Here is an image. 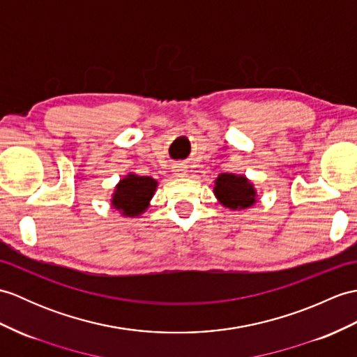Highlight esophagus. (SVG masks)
Wrapping results in <instances>:
<instances>
[{
    "mask_svg": "<svg viewBox=\"0 0 357 357\" xmlns=\"http://www.w3.org/2000/svg\"><path fill=\"white\" fill-rule=\"evenodd\" d=\"M175 173L178 176H184L185 173H187V170H185V167H182V165H176L175 167Z\"/></svg>",
    "mask_w": 357,
    "mask_h": 357,
    "instance_id": "1",
    "label": "esophagus"
}]
</instances>
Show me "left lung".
<instances>
[{"label": "left lung", "instance_id": "1", "mask_svg": "<svg viewBox=\"0 0 357 357\" xmlns=\"http://www.w3.org/2000/svg\"><path fill=\"white\" fill-rule=\"evenodd\" d=\"M213 193L218 202L229 210H246L257 202V190L245 175L220 173L214 181Z\"/></svg>", "mask_w": 357, "mask_h": 357}]
</instances>
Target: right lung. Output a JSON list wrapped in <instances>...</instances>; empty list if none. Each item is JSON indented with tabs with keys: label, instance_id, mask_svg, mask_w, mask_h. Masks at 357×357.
Here are the masks:
<instances>
[{
	"label": "right lung",
	"instance_id": "right-lung-1",
	"mask_svg": "<svg viewBox=\"0 0 357 357\" xmlns=\"http://www.w3.org/2000/svg\"><path fill=\"white\" fill-rule=\"evenodd\" d=\"M156 187H158L156 179L129 172L114 188L111 196L112 208L117 210L123 218H138L151 206Z\"/></svg>",
	"mask_w": 357,
	"mask_h": 357
}]
</instances>
